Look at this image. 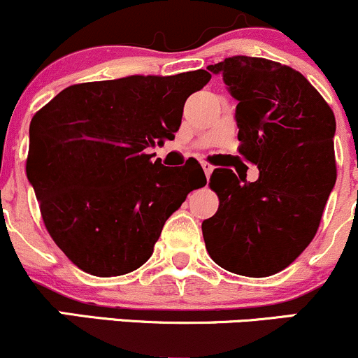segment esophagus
I'll return each mask as SVG.
<instances>
[{
  "instance_id": "1",
  "label": "esophagus",
  "mask_w": 358,
  "mask_h": 358,
  "mask_svg": "<svg viewBox=\"0 0 358 358\" xmlns=\"http://www.w3.org/2000/svg\"><path fill=\"white\" fill-rule=\"evenodd\" d=\"M202 168H203V171H205V176H207V180L210 178V175H212V171H213V166L212 165H208V163H202Z\"/></svg>"
}]
</instances>
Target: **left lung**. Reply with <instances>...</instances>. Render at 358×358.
Wrapping results in <instances>:
<instances>
[{
	"mask_svg": "<svg viewBox=\"0 0 358 358\" xmlns=\"http://www.w3.org/2000/svg\"><path fill=\"white\" fill-rule=\"evenodd\" d=\"M208 69L222 73L237 101L239 153L256 163L259 178L213 171L220 205L202 222L205 248L231 273L271 276L308 248L335 187L334 110L301 73L278 62L236 55Z\"/></svg>",
	"mask_w": 358,
	"mask_h": 358,
	"instance_id": "1",
	"label": "left lung"
}]
</instances>
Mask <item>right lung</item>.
I'll list each match as a JSON object with an SVG mask.
<instances>
[{
  "label": "right lung",
  "mask_w": 358,
  "mask_h": 358,
  "mask_svg": "<svg viewBox=\"0 0 358 358\" xmlns=\"http://www.w3.org/2000/svg\"><path fill=\"white\" fill-rule=\"evenodd\" d=\"M207 71L85 82L30 122L28 182L45 227L77 268L127 274L153 254L168 217L207 183L196 159L170 168L148 151L173 139Z\"/></svg>",
  "instance_id": "right-lung-1"
}]
</instances>
